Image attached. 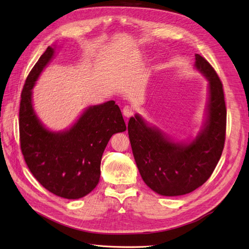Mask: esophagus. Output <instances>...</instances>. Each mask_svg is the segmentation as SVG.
Wrapping results in <instances>:
<instances>
[{
  "instance_id": "1",
  "label": "esophagus",
  "mask_w": 249,
  "mask_h": 249,
  "mask_svg": "<svg viewBox=\"0 0 249 249\" xmlns=\"http://www.w3.org/2000/svg\"><path fill=\"white\" fill-rule=\"evenodd\" d=\"M122 112H123V115H124L126 118H129V117H131V116L133 115L134 109H133V107H130V106H125V107H123Z\"/></svg>"
}]
</instances>
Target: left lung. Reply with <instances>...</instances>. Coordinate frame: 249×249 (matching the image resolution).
Wrapping results in <instances>:
<instances>
[{
    "mask_svg": "<svg viewBox=\"0 0 249 249\" xmlns=\"http://www.w3.org/2000/svg\"><path fill=\"white\" fill-rule=\"evenodd\" d=\"M195 68L208 81L205 120L194 140L176 142L136 114L128 122L134 160L145 185L162 196H180L201 187L222 156L227 109L223 84L213 68L195 54Z\"/></svg>",
    "mask_w": 249,
    "mask_h": 249,
    "instance_id": "obj_1",
    "label": "left lung"
}]
</instances>
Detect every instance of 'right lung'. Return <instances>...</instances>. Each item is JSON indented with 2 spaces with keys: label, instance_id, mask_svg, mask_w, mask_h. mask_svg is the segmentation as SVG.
Here are the masks:
<instances>
[{
  "label": "right lung",
  "instance_id": "right-lung-1",
  "mask_svg": "<svg viewBox=\"0 0 249 249\" xmlns=\"http://www.w3.org/2000/svg\"><path fill=\"white\" fill-rule=\"evenodd\" d=\"M55 54V46L42 54L25 80L19 108L20 146L27 167L54 195L79 199L93 190L100 178V162L113 134L126 130L114 100L85 108L70 128L52 131L36 116L33 88Z\"/></svg>",
  "mask_w": 249,
  "mask_h": 249
}]
</instances>
